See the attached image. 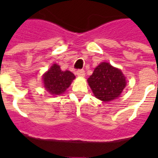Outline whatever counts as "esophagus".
<instances>
[{
    "instance_id": "34e87169",
    "label": "esophagus",
    "mask_w": 158,
    "mask_h": 158,
    "mask_svg": "<svg viewBox=\"0 0 158 158\" xmlns=\"http://www.w3.org/2000/svg\"><path fill=\"white\" fill-rule=\"evenodd\" d=\"M76 73L78 77H83L85 75V72L84 69H78Z\"/></svg>"
}]
</instances>
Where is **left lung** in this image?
<instances>
[{"label":"left lung","mask_w":158,"mask_h":158,"mask_svg":"<svg viewBox=\"0 0 158 158\" xmlns=\"http://www.w3.org/2000/svg\"><path fill=\"white\" fill-rule=\"evenodd\" d=\"M88 83L94 96L104 102L118 98L127 85L122 71L107 62H101L95 68Z\"/></svg>","instance_id":"left-lung-1"}]
</instances>
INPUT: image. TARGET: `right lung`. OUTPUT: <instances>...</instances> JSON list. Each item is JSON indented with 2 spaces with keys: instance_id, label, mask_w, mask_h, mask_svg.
<instances>
[{
  "instance_id": "add662e5",
  "label": "right lung",
  "mask_w": 158,
  "mask_h": 158,
  "mask_svg": "<svg viewBox=\"0 0 158 158\" xmlns=\"http://www.w3.org/2000/svg\"><path fill=\"white\" fill-rule=\"evenodd\" d=\"M74 79L75 76L73 73L69 70L62 71L58 64H53L43 76L44 88L54 96L64 93Z\"/></svg>"
}]
</instances>
